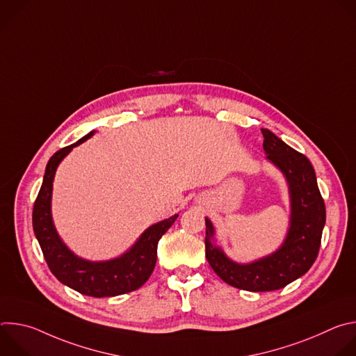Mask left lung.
Returning <instances> with one entry per match:
<instances>
[{"instance_id": "1", "label": "left lung", "mask_w": 356, "mask_h": 356, "mask_svg": "<svg viewBox=\"0 0 356 356\" xmlns=\"http://www.w3.org/2000/svg\"><path fill=\"white\" fill-rule=\"evenodd\" d=\"M266 158L284 175L291 202L290 228L272 255L241 265L228 259L213 242L214 227L206 218V258L228 284L248 291L279 290L302 276L318 257L325 225V204L310 161L269 129H262Z\"/></svg>"}]
</instances>
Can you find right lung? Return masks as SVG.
Returning <instances> with one entry per match:
<instances>
[{
  "mask_svg": "<svg viewBox=\"0 0 356 356\" xmlns=\"http://www.w3.org/2000/svg\"><path fill=\"white\" fill-rule=\"evenodd\" d=\"M92 134L94 131L76 143L62 147L49 159L43 183L33 204L32 224L44 261L60 283L86 296L114 297L139 289L149 279L158 259V242L179 216L149 227L136 243L117 259L90 262L76 257L56 232L50 213V200H52L54 177L59 163L74 146L87 140Z\"/></svg>",
  "mask_w": 356,
  "mask_h": 356,
  "instance_id": "obj_1",
  "label": "right lung"
}]
</instances>
